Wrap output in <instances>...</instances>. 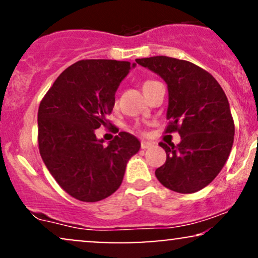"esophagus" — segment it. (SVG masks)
<instances>
[{"label":"esophagus","mask_w":258,"mask_h":258,"mask_svg":"<svg viewBox=\"0 0 258 258\" xmlns=\"http://www.w3.org/2000/svg\"><path fill=\"white\" fill-rule=\"evenodd\" d=\"M150 147H152V143H150V142L142 141V143H141L142 149H148V148H150Z\"/></svg>","instance_id":"obj_1"}]
</instances>
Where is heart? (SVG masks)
I'll list each match as a JSON object with an SVG mask.
<instances>
[{"label": "heart", "instance_id": "b5f03b06", "mask_svg": "<svg viewBox=\"0 0 258 258\" xmlns=\"http://www.w3.org/2000/svg\"><path fill=\"white\" fill-rule=\"evenodd\" d=\"M154 82H156V81H153V80H147V81H144L143 85H142V88H143V90H146V88L149 87V86H152Z\"/></svg>", "mask_w": 258, "mask_h": 258}]
</instances>
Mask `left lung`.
<instances>
[{
    "instance_id": "1",
    "label": "left lung",
    "mask_w": 258,
    "mask_h": 258,
    "mask_svg": "<svg viewBox=\"0 0 258 258\" xmlns=\"http://www.w3.org/2000/svg\"><path fill=\"white\" fill-rule=\"evenodd\" d=\"M136 61L166 82V132L180 136L177 146L160 143L166 162L156 168V178L177 193L199 191L221 172L233 147L234 121L226 93L211 74L190 61L165 55Z\"/></svg>"
}]
</instances>
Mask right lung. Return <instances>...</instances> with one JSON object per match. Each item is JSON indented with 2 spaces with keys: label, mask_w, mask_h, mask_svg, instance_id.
Segmentation results:
<instances>
[{
  "label": "right lung",
  "mask_w": 258,
  "mask_h": 258,
  "mask_svg": "<svg viewBox=\"0 0 258 258\" xmlns=\"http://www.w3.org/2000/svg\"><path fill=\"white\" fill-rule=\"evenodd\" d=\"M136 63L111 59L80 60L65 69L37 114L38 148L53 178L80 201L96 203L119 189L128 160L141 142L120 132L104 146L96 130L108 123L121 81Z\"/></svg>",
  "instance_id": "obj_1"
}]
</instances>
